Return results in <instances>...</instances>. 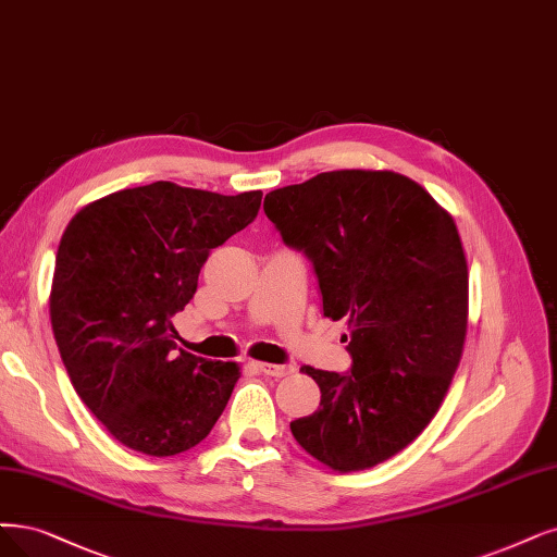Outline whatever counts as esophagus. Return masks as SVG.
Instances as JSON below:
<instances>
[{"mask_svg": "<svg viewBox=\"0 0 557 557\" xmlns=\"http://www.w3.org/2000/svg\"><path fill=\"white\" fill-rule=\"evenodd\" d=\"M257 369L261 374L265 376H275V379H282V376H289L294 369L289 364H271V362H257Z\"/></svg>", "mask_w": 557, "mask_h": 557, "instance_id": "1", "label": "esophagus"}]
</instances>
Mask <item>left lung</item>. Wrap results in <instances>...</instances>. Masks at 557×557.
<instances>
[{
  "label": "left lung",
  "instance_id": "left-lung-1",
  "mask_svg": "<svg viewBox=\"0 0 557 557\" xmlns=\"http://www.w3.org/2000/svg\"><path fill=\"white\" fill-rule=\"evenodd\" d=\"M284 245L312 263L323 314L351 327L348 372L302 367L321 387L298 445L333 470L372 468L413 443L455 376L468 323L457 224L395 172L339 170L268 193Z\"/></svg>",
  "mask_w": 557,
  "mask_h": 557
}]
</instances>
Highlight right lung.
<instances>
[{
	"instance_id": "right-lung-1",
	"label": "right lung",
	"mask_w": 557,
	"mask_h": 557,
	"mask_svg": "<svg viewBox=\"0 0 557 557\" xmlns=\"http://www.w3.org/2000/svg\"><path fill=\"white\" fill-rule=\"evenodd\" d=\"M259 206V190L226 197L156 181L69 222L50 296L54 339L75 393L126 447L174 457L222 416L238 364L176 354L172 317L195 296L209 252Z\"/></svg>"
}]
</instances>
